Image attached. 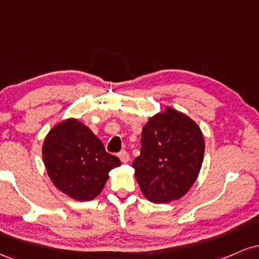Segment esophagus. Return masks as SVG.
<instances>
[{"mask_svg": "<svg viewBox=\"0 0 259 259\" xmlns=\"http://www.w3.org/2000/svg\"><path fill=\"white\" fill-rule=\"evenodd\" d=\"M118 157H119V159L123 163H127V162H129V159H130L129 153H127L126 151H121V152L118 153Z\"/></svg>", "mask_w": 259, "mask_h": 259, "instance_id": "esophagus-1", "label": "esophagus"}]
</instances>
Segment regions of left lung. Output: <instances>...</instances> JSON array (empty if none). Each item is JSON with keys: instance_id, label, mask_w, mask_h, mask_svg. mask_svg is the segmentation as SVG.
<instances>
[{"instance_id": "1", "label": "left lung", "mask_w": 259, "mask_h": 259, "mask_svg": "<svg viewBox=\"0 0 259 259\" xmlns=\"http://www.w3.org/2000/svg\"><path fill=\"white\" fill-rule=\"evenodd\" d=\"M204 140L194 120L173 108L156 114L141 134L140 156L133 162L145 197L167 203L194 185L203 162Z\"/></svg>"}]
</instances>
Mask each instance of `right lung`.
Returning a JSON list of instances; mask_svg holds the SVG:
<instances>
[{"label": "right lung", "instance_id": "1", "mask_svg": "<svg viewBox=\"0 0 259 259\" xmlns=\"http://www.w3.org/2000/svg\"><path fill=\"white\" fill-rule=\"evenodd\" d=\"M42 157L52 183L78 201H90L102 191L109 171L120 165L99 138L76 119L56 125L46 136Z\"/></svg>", "mask_w": 259, "mask_h": 259}]
</instances>
